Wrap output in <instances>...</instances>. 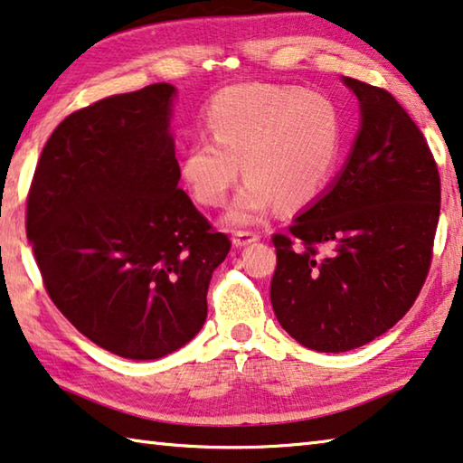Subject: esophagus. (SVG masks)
<instances>
[{
  "label": "esophagus",
  "instance_id": "1",
  "mask_svg": "<svg viewBox=\"0 0 463 463\" xmlns=\"http://www.w3.org/2000/svg\"><path fill=\"white\" fill-rule=\"evenodd\" d=\"M260 239V234L258 232H253V231H237L232 234V243L237 245V247H245V245H251V243H255V241Z\"/></svg>",
  "mask_w": 463,
  "mask_h": 463
}]
</instances>
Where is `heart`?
<instances>
[{
  "mask_svg": "<svg viewBox=\"0 0 463 463\" xmlns=\"http://www.w3.org/2000/svg\"><path fill=\"white\" fill-rule=\"evenodd\" d=\"M210 136L181 156V177L202 205H222L241 168L247 177L226 220L255 224L280 203L300 210L326 192L346 144V119L334 99L286 84L226 88L205 111ZM241 166L239 167L238 165Z\"/></svg>",
  "mask_w": 463,
  "mask_h": 463,
  "instance_id": "obj_1",
  "label": "heart"
}]
</instances>
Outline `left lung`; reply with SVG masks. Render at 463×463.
I'll return each instance as SVG.
<instances>
[{"instance_id": "left-lung-1", "label": "left lung", "mask_w": 463, "mask_h": 463, "mask_svg": "<svg viewBox=\"0 0 463 463\" xmlns=\"http://www.w3.org/2000/svg\"><path fill=\"white\" fill-rule=\"evenodd\" d=\"M361 129L342 173L274 234L269 298L280 326L317 352H348L385 334L427 280L441 210L430 148L383 88L344 78Z\"/></svg>"}]
</instances>
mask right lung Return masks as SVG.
Wrapping results in <instances>:
<instances>
[{
	"label": "right lung",
	"instance_id": "add662e5",
	"mask_svg": "<svg viewBox=\"0 0 463 463\" xmlns=\"http://www.w3.org/2000/svg\"><path fill=\"white\" fill-rule=\"evenodd\" d=\"M175 86L71 113L41 152L26 237L57 309L117 356L154 361L192 340L212 271L231 251L179 187Z\"/></svg>",
	"mask_w": 463,
	"mask_h": 463
}]
</instances>
